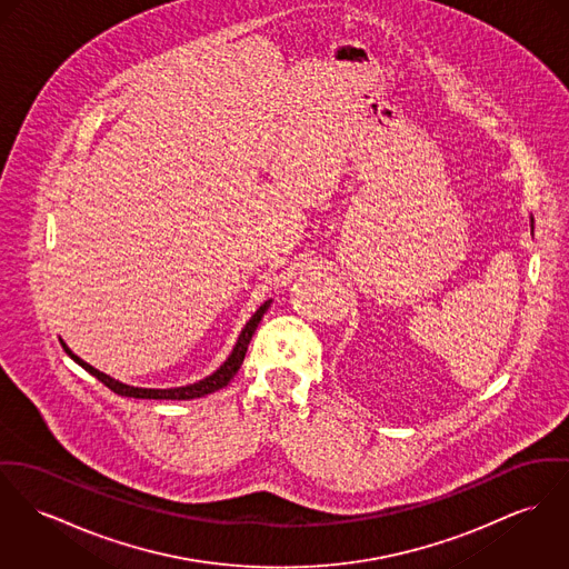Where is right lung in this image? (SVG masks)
I'll list each match as a JSON object with an SVG mask.
<instances>
[{
    "instance_id": "right-lung-1",
    "label": "right lung",
    "mask_w": 569,
    "mask_h": 569,
    "mask_svg": "<svg viewBox=\"0 0 569 569\" xmlns=\"http://www.w3.org/2000/svg\"><path fill=\"white\" fill-rule=\"evenodd\" d=\"M270 303H272V301H266V303L260 306V309L251 316V320L244 325L242 333L238 336V342H236V347L231 350V355L224 359V363L220 366L217 372H212L210 377H206V379H201V381H197V383L183 386V388H169V390L133 388V386L121 383V381H117V379H112V377L99 372L97 368H92L90 363H87L84 359H80L73 350L69 349L62 340H60V345H62L64 352H67L76 363H80L94 379H99L106 388H110L112 392L119 393V396H128V398H153V400H190V398H201V396H206V393L217 392V390L224 388V386L233 379V375L240 370V366H242V361H244L249 342H251V338H253V333H256V329H258V325H260V320H262V316L266 313V309L270 307Z\"/></svg>"
}]
</instances>
